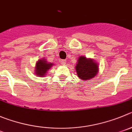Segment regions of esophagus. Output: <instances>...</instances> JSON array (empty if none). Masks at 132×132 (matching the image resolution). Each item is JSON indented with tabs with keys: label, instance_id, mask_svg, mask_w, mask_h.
<instances>
[{
	"label": "esophagus",
	"instance_id": "esophagus-1",
	"mask_svg": "<svg viewBox=\"0 0 132 132\" xmlns=\"http://www.w3.org/2000/svg\"><path fill=\"white\" fill-rule=\"evenodd\" d=\"M60 62H61V64H66V61L65 60H62L61 61H60Z\"/></svg>",
	"mask_w": 132,
	"mask_h": 132
}]
</instances>
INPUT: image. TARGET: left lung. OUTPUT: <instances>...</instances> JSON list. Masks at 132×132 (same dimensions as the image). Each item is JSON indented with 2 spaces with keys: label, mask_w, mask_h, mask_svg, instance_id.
I'll use <instances>...</instances> for the list:
<instances>
[{
  "label": "left lung",
  "mask_w": 132,
  "mask_h": 132,
  "mask_svg": "<svg viewBox=\"0 0 132 132\" xmlns=\"http://www.w3.org/2000/svg\"><path fill=\"white\" fill-rule=\"evenodd\" d=\"M77 76L81 79L88 80L94 77L98 71V66L94 60L80 56L76 66Z\"/></svg>",
  "instance_id": "8db88e82"
}]
</instances>
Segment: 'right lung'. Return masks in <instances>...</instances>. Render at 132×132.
I'll return each mask as SVG.
<instances>
[{"instance_id": "obj_1", "label": "right lung", "mask_w": 132, "mask_h": 132, "mask_svg": "<svg viewBox=\"0 0 132 132\" xmlns=\"http://www.w3.org/2000/svg\"><path fill=\"white\" fill-rule=\"evenodd\" d=\"M52 65L53 64L47 63L46 60L44 59L38 60L36 66V74L39 76H44L47 71L52 66Z\"/></svg>"}]
</instances>
